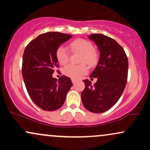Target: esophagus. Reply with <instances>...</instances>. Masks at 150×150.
<instances>
[{
	"label": "esophagus",
	"instance_id": "obj_1",
	"mask_svg": "<svg viewBox=\"0 0 150 150\" xmlns=\"http://www.w3.org/2000/svg\"><path fill=\"white\" fill-rule=\"evenodd\" d=\"M72 82H73V84H75V82H77V80H75V79H72Z\"/></svg>",
	"mask_w": 150,
	"mask_h": 150
}]
</instances>
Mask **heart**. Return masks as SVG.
I'll return each mask as SVG.
<instances>
[{
    "instance_id": "heart-1",
    "label": "heart",
    "mask_w": 150,
    "mask_h": 150,
    "mask_svg": "<svg viewBox=\"0 0 150 150\" xmlns=\"http://www.w3.org/2000/svg\"><path fill=\"white\" fill-rule=\"evenodd\" d=\"M72 52L82 53L80 63H86L89 66L93 67L97 64L99 54L94 49L93 44L89 41L83 39H77L69 44ZM56 58L59 64L65 65L69 61L70 53L67 48L60 46L56 51ZM63 74L73 79H79L88 72V67L85 63L80 65L69 64L63 68Z\"/></svg>"
}]
</instances>
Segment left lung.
I'll list each match as a JSON object with an SVG mask.
<instances>
[{
	"label": "left lung",
	"mask_w": 150,
	"mask_h": 150,
	"mask_svg": "<svg viewBox=\"0 0 150 150\" xmlns=\"http://www.w3.org/2000/svg\"><path fill=\"white\" fill-rule=\"evenodd\" d=\"M89 38L100 52L97 67L89 76L97 80L94 85L89 80H83L85 87L81 98L86 109L103 113L114 106L123 94L128 78V60L114 39L101 34H90Z\"/></svg>",
	"instance_id": "obj_1"
}]
</instances>
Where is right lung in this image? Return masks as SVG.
I'll use <instances>...</instances> for the list:
<instances>
[{
	"mask_svg": "<svg viewBox=\"0 0 150 150\" xmlns=\"http://www.w3.org/2000/svg\"><path fill=\"white\" fill-rule=\"evenodd\" d=\"M71 37L60 32H46L31 41L24 51L22 73L26 89L34 104L44 111L61 108L73 85L70 77L63 75L57 80L52 76L59 67L56 49Z\"/></svg>",
	"mask_w": 150,
	"mask_h": 150,
	"instance_id": "add662e5",
	"label": "right lung"
}]
</instances>
